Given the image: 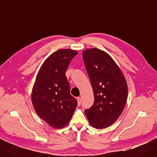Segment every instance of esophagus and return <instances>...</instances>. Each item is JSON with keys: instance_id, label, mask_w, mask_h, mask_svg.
I'll list each match as a JSON object with an SVG mask.
<instances>
[{"instance_id": "obj_1", "label": "esophagus", "mask_w": 157, "mask_h": 157, "mask_svg": "<svg viewBox=\"0 0 157 157\" xmlns=\"http://www.w3.org/2000/svg\"><path fill=\"white\" fill-rule=\"evenodd\" d=\"M77 100H78V106H79V105H81V98H80L79 97H78Z\"/></svg>"}]
</instances>
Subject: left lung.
Here are the masks:
<instances>
[{
	"label": "left lung",
	"instance_id": "8db88e82",
	"mask_svg": "<svg viewBox=\"0 0 157 157\" xmlns=\"http://www.w3.org/2000/svg\"><path fill=\"white\" fill-rule=\"evenodd\" d=\"M82 56L94 95V104L85 114L94 128H105L116 121L125 107L128 97L126 79L104 51L89 49L83 51Z\"/></svg>",
	"mask_w": 157,
	"mask_h": 157
}]
</instances>
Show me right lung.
I'll use <instances>...</instances> for the list:
<instances>
[{
	"mask_svg": "<svg viewBox=\"0 0 157 157\" xmlns=\"http://www.w3.org/2000/svg\"><path fill=\"white\" fill-rule=\"evenodd\" d=\"M78 52L59 49L44 61L36 77L31 100L37 114L51 126H67L77 107L78 101L70 94L65 75L70 61Z\"/></svg>",
	"mask_w": 157,
	"mask_h": 157,
	"instance_id": "add662e5",
	"label": "right lung"
}]
</instances>
